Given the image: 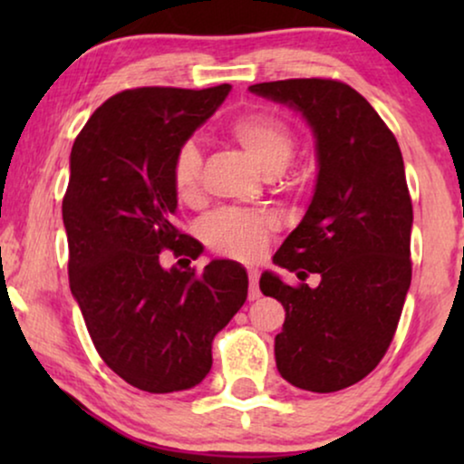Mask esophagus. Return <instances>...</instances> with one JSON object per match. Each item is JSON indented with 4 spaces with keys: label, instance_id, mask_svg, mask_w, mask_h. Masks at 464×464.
Instances as JSON below:
<instances>
[{
    "label": "esophagus",
    "instance_id": "34e87169",
    "mask_svg": "<svg viewBox=\"0 0 464 464\" xmlns=\"http://www.w3.org/2000/svg\"><path fill=\"white\" fill-rule=\"evenodd\" d=\"M257 270H249V300H257L259 297V283H257Z\"/></svg>",
    "mask_w": 464,
    "mask_h": 464
}]
</instances>
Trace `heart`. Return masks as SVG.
Wrapping results in <instances>:
<instances>
[{"mask_svg":"<svg viewBox=\"0 0 464 464\" xmlns=\"http://www.w3.org/2000/svg\"><path fill=\"white\" fill-rule=\"evenodd\" d=\"M227 132L266 173H276L278 186L283 189H295V181L281 173L295 151V135L285 120L272 113L253 111L230 122ZM200 173L202 158L198 148L194 143H183L170 162V188L181 205L196 207L200 202ZM276 226V218L268 211L221 208L205 219L202 238L208 249L219 256L240 262H256L264 256Z\"/></svg>","mask_w":464,"mask_h":464,"instance_id":"b5f03b06","label":"heart"}]
</instances>
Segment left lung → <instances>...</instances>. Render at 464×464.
Returning a JSON list of instances; mask_svg holds the SVG:
<instances>
[{"label": "left lung", "instance_id": "1", "mask_svg": "<svg viewBox=\"0 0 464 464\" xmlns=\"http://www.w3.org/2000/svg\"><path fill=\"white\" fill-rule=\"evenodd\" d=\"M251 92L281 101L313 126L319 179L302 224L266 272L264 295L285 308L276 367L297 389L334 392L363 380L389 351L411 281V198L401 150L365 97L332 78L262 82ZM320 276L316 288L305 278Z\"/></svg>", "mask_w": 464, "mask_h": 464}]
</instances>
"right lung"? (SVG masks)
Listing matches in <instances>:
<instances>
[{
  "mask_svg": "<svg viewBox=\"0 0 464 464\" xmlns=\"http://www.w3.org/2000/svg\"><path fill=\"white\" fill-rule=\"evenodd\" d=\"M227 91L129 88L92 113L72 148L63 196L69 287L105 365L156 395L202 382L215 334L246 300V272L234 262L202 272L160 266L162 251L192 259L200 251L175 226L170 162Z\"/></svg>",
  "mask_w": 464,
  "mask_h": 464,
  "instance_id": "right-lung-1",
  "label": "right lung"
}]
</instances>
